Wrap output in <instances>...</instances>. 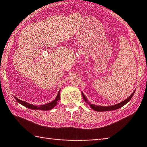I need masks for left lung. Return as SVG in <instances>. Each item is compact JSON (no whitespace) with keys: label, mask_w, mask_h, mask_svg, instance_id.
Wrapping results in <instances>:
<instances>
[{"label":"left lung","mask_w":147,"mask_h":147,"mask_svg":"<svg viewBox=\"0 0 147 147\" xmlns=\"http://www.w3.org/2000/svg\"><path fill=\"white\" fill-rule=\"evenodd\" d=\"M135 91L128 98H126L125 100H124L123 102H121L120 103H119L117 104H115L114 105H111V106H108V107H103V106H98V105H93V104H90V103L88 101V100L86 99V96L85 95L83 94V93L82 92V95H83V98L84 99V100L86 102L87 104H89L90 107H91L93 110H94L96 112H102V111H114V110H116L117 109H119L121 107H123L124 105H126L127 102H128L131 99L132 96H133L134 93H135Z\"/></svg>","instance_id":"left-lung-1"}]
</instances>
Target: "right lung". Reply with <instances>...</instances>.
<instances>
[{"mask_svg": "<svg viewBox=\"0 0 147 147\" xmlns=\"http://www.w3.org/2000/svg\"><path fill=\"white\" fill-rule=\"evenodd\" d=\"M14 98L19 103H20V104L23 105V106H24V107L26 108L31 109H35V110L36 109H37V110L38 109V110H42V111H49V110H51V109L54 108L55 106L57 105V102L59 100H60V90H59L57 96H56V98L54 100H53L52 102L49 103V104H47L45 105H35L33 104H29V103L24 102L23 100H21L18 99V98L16 97V96H14Z\"/></svg>", "mask_w": 147, "mask_h": 147, "instance_id": "right-lung-1", "label": "right lung"}]
</instances>
